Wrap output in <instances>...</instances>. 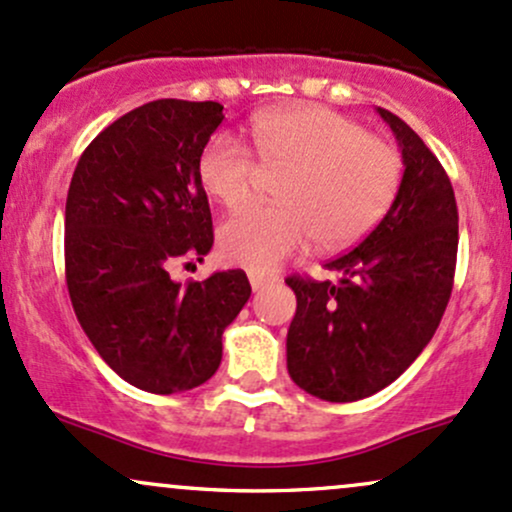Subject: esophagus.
<instances>
[{"label":"esophagus","instance_id":"obj_1","mask_svg":"<svg viewBox=\"0 0 512 512\" xmlns=\"http://www.w3.org/2000/svg\"><path fill=\"white\" fill-rule=\"evenodd\" d=\"M275 280H278L275 275H263V273H254V271L249 273V283H251V287H254V292L263 290V287L275 283Z\"/></svg>","mask_w":512,"mask_h":512}]
</instances>
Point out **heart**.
I'll use <instances>...</instances> for the list:
<instances>
[{"label": "heart", "mask_w": 512, "mask_h": 512, "mask_svg": "<svg viewBox=\"0 0 512 512\" xmlns=\"http://www.w3.org/2000/svg\"><path fill=\"white\" fill-rule=\"evenodd\" d=\"M251 140L266 171L285 174L280 205H249L220 227V251L234 266L275 271L314 237L343 249L365 237L392 205L401 181L394 145L317 103L263 111ZM237 137L220 132L198 159V179L212 200L239 208L263 170Z\"/></svg>", "instance_id": "1"}]
</instances>
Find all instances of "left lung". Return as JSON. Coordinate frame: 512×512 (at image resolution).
Wrapping results in <instances>:
<instances>
[{
    "label": "left lung",
    "instance_id": "1",
    "mask_svg": "<svg viewBox=\"0 0 512 512\" xmlns=\"http://www.w3.org/2000/svg\"><path fill=\"white\" fill-rule=\"evenodd\" d=\"M401 147L399 191L382 222L326 263L331 280L285 283L297 297L287 372L324 401H358L392 384L438 329L457 263V203L445 169L394 113L377 108Z\"/></svg>",
    "mask_w": 512,
    "mask_h": 512
}]
</instances>
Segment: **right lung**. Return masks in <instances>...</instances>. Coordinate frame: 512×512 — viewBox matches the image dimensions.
<instances>
[{"instance_id":"right-lung-1","label":"right lung","mask_w":512,"mask_h":512,"mask_svg":"<svg viewBox=\"0 0 512 512\" xmlns=\"http://www.w3.org/2000/svg\"><path fill=\"white\" fill-rule=\"evenodd\" d=\"M222 118L215 101H149L94 137L67 193L74 314L108 367L152 394L208 382L222 333L251 295L244 271L186 285L169 275L212 249L198 159Z\"/></svg>"}]
</instances>
